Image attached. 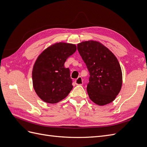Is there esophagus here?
I'll use <instances>...</instances> for the list:
<instances>
[{"label":"esophagus","mask_w":147,"mask_h":147,"mask_svg":"<svg viewBox=\"0 0 147 147\" xmlns=\"http://www.w3.org/2000/svg\"><path fill=\"white\" fill-rule=\"evenodd\" d=\"M75 83L77 85H82L83 82V80L81 77H78L76 80H75Z\"/></svg>","instance_id":"34e87169"}]
</instances>
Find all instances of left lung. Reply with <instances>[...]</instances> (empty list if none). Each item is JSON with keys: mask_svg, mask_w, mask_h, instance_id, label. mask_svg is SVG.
<instances>
[{"mask_svg": "<svg viewBox=\"0 0 147 147\" xmlns=\"http://www.w3.org/2000/svg\"><path fill=\"white\" fill-rule=\"evenodd\" d=\"M77 50L90 72L87 92L99 105L113 102L122 86V71L113 53L99 42L89 40L77 45Z\"/></svg>", "mask_w": 147, "mask_h": 147, "instance_id": "obj_1", "label": "left lung"}]
</instances>
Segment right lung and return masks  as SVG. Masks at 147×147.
I'll list each match as a JSON object with an SVG mask.
<instances>
[{
    "mask_svg": "<svg viewBox=\"0 0 147 147\" xmlns=\"http://www.w3.org/2000/svg\"><path fill=\"white\" fill-rule=\"evenodd\" d=\"M74 44L59 42L43 51L32 69V83L37 96L48 104H56L65 99L72 90L70 70L64 63L76 51Z\"/></svg>",
    "mask_w": 147,
    "mask_h": 147,
    "instance_id": "obj_1",
    "label": "right lung"
}]
</instances>
